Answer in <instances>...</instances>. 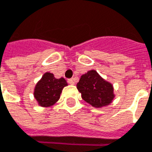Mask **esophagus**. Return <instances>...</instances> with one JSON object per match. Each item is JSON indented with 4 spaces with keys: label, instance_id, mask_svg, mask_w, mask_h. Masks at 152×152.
<instances>
[{
    "label": "esophagus",
    "instance_id": "obj_1",
    "mask_svg": "<svg viewBox=\"0 0 152 152\" xmlns=\"http://www.w3.org/2000/svg\"><path fill=\"white\" fill-rule=\"evenodd\" d=\"M68 83L70 85H74L75 84V79H68Z\"/></svg>",
    "mask_w": 152,
    "mask_h": 152
}]
</instances>
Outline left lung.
<instances>
[{
	"mask_svg": "<svg viewBox=\"0 0 152 152\" xmlns=\"http://www.w3.org/2000/svg\"><path fill=\"white\" fill-rule=\"evenodd\" d=\"M77 88L83 100L96 108L108 106L115 98L112 84L102 78L94 69L81 76Z\"/></svg>",
	"mask_w": 152,
	"mask_h": 152,
	"instance_id": "8db88e82",
	"label": "left lung"
}]
</instances>
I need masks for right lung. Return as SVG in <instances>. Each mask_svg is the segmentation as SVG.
<instances>
[{
	"label": "right lung",
	"mask_w": 152,
	"mask_h": 152,
	"mask_svg": "<svg viewBox=\"0 0 152 152\" xmlns=\"http://www.w3.org/2000/svg\"><path fill=\"white\" fill-rule=\"evenodd\" d=\"M67 85L64 77L56 78L52 73L46 72L35 86L34 96L41 107H51L58 101L61 91Z\"/></svg>",
	"instance_id": "obj_1"
}]
</instances>
